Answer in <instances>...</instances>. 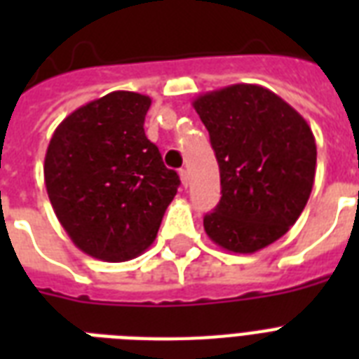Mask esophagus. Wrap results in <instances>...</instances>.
<instances>
[{
  "label": "esophagus",
  "instance_id": "esophagus-1",
  "mask_svg": "<svg viewBox=\"0 0 359 359\" xmlns=\"http://www.w3.org/2000/svg\"><path fill=\"white\" fill-rule=\"evenodd\" d=\"M179 175H180V182H182V186L188 188V184H190V175H188V171H186V169H180Z\"/></svg>",
  "mask_w": 359,
  "mask_h": 359
}]
</instances>
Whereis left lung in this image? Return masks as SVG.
Returning a JSON list of instances; mask_svg holds the SVG:
<instances>
[{"label":"left lung","mask_w":359,"mask_h":359,"mask_svg":"<svg viewBox=\"0 0 359 359\" xmlns=\"http://www.w3.org/2000/svg\"><path fill=\"white\" fill-rule=\"evenodd\" d=\"M216 152L222 199L208 238L255 253L296 224L311 196L317 145L306 119L266 87L236 83L194 100Z\"/></svg>","instance_id":"left-lung-1"}]
</instances>
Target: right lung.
Masks as SVG:
<instances>
[{
	"instance_id": "right-lung-1",
	"label": "right lung",
	"mask_w": 359,
	"mask_h": 359,
	"mask_svg": "<svg viewBox=\"0 0 359 359\" xmlns=\"http://www.w3.org/2000/svg\"><path fill=\"white\" fill-rule=\"evenodd\" d=\"M151 98L114 91L81 106L53 132L44 182L59 224L83 253L123 262L154 242L180 180L143 123Z\"/></svg>"
}]
</instances>
